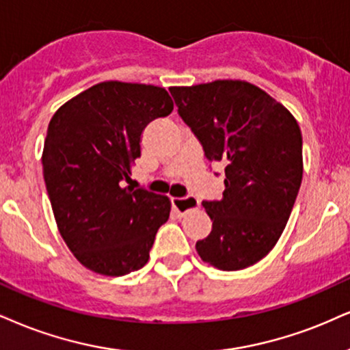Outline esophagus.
Returning <instances> with one entry per match:
<instances>
[{
  "mask_svg": "<svg viewBox=\"0 0 350 350\" xmlns=\"http://www.w3.org/2000/svg\"><path fill=\"white\" fill-rule=\"evenodd\" d=\"M172 206H174L175 213L178 215L187 214L188 211L200 208V201L195 196H187V198H172Z\"/></svg>",
  "mask_w": 350,
  "mask_h": 350,
  "instance_id": "esophagus-1",
  "label": "esophagus"
}]
</instances>
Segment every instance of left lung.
<instances>
[{
    "label": "left lung",
    "instance_id": "left-lung-1",
    "mask_svg": "<svg viewBox=\"0 0 350 350\" xmlns=\"http://www.w3.org/2000/svg\"><path fill=\"white\" fill-rule=\"evenodd\" d=\"M168 90L208 161L226 163L222 200L202 201L213 230L196 252L221 271L245 269L274 248L291 217L304 175L299 123L247 81Z\"/></svg>",
    "mask_w": 350,
    "mask_h": 350
}]
</instances>
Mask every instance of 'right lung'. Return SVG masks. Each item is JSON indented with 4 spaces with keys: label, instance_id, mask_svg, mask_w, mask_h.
Listing matches in <instances>:
<instances>
[{
    "label": "right lung",
    "instance_id": "1",
    "mask_svg": "<svg viewBox=\"0 0 350 350\" xmlns=\"http://www.w3.org/2000/svg\"><path fill=\"white\" fill-rule=\"evenodd\" d=\"M172 110L163 88L105 81L51 116L42 154L46 193L68 248L94 273L118 278L149 260L170 200L123 183L144 128Z\"/></svg>",
    "mask_w": 350,
    "mask_h": 350
}]
</instances>
